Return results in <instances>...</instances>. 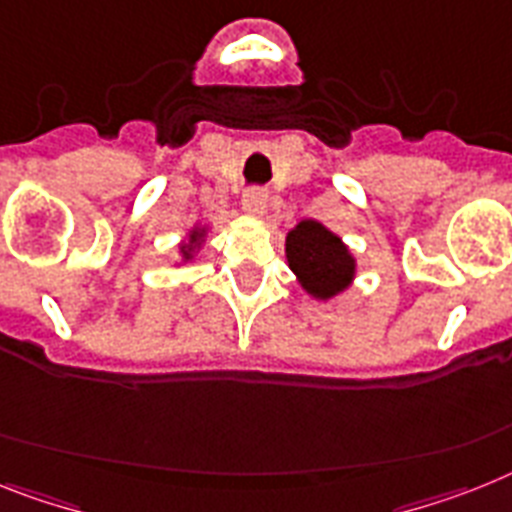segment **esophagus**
Wrapping results in <instances>:
<instances>
[{
    "instance_id": "obj_1",
    "label": "esophagus",
    "mask_w": 512,
    "mask_h": 512,
    "mask_svg": "<svg viewBox=\"0 0 512 512\" xmlns=\"http://www.w3.org/2000/svg\"><path fill=\"white\" fill-rule=\"evenodd\" d=\"M266 198H269L266 196V190L261 188L246 190V193H243V209H246L251 217H261V214L266 211Z\"/></svg>"
}]
</instances>
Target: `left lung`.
I'll return each mask as SVG.
<instances>
[{
  "label": "left lung",
  "mask_w": 512,
  "mask_h": 512,
  "mask_svg": "<svg viewBox=\"0 0 512 512\" xmlns=\"http://www.w3.org/2000/svg\"><path fill=\"white\" fill-rule=\"evenodd\" d=\"M285 259L303 293L332 301L356 282V256L348 243L316 219H301L285 235Z\"/></svg>",
  "instance_id": "8db88e82"
}]
</instances>
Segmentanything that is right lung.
Wrapping results in <instances>:
<instances>
[{
	"label": "right lung",
	"instance_id": "add662e5",
	"mask_svg": "<svg viewBox=\"0 0 512 512\" xmlns=\"http://www.w3.org/2000/svg\"><path fill=\"white\" fill-rule=\"evenodd\" d=\"M206 238H209V225H204V222H196V225L190 227V230L185 232V238L177 243V253H180V259L175 261V266L190 264V261L196 259L198 253L204 251Z\"/></svg>",
	"mask_w": 512,
	"mask_h": 512
}]
</instances>
